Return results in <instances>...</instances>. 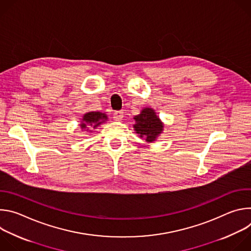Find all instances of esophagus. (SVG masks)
<instances>
[{"mask_svg": "<svg viewBox=\"0 0 251 251\" xmlns=\"http://www.w3.org/2000/svg\"><path fill=\"white\" fill-rule=\"evenodd\" d=\"M113 116H114V119H115L116 121H120V120L124 117V112L121 111V110L115 111L114 114H113Z\"/></svg>", "mask_w": 251, "mask_h": 251, "instance_id": "1", "label": "esophagus"}]
</instances>
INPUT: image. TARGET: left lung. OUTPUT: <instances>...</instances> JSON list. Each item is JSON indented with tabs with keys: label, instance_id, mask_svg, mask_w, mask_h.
<instances>
[{
	"label": "left lung",
	"instance_id": "8db88e82",
	"mask_svg": "<svg viewBox=\"0 0 251 251\" xmlns=\"http://www.w3.org/2000/svg\"><path fill=\"white\" fill-rule=\"evenodd\" d=\"M134 119L136 121L134 125L136 133L140 134V137H146L148 142L155 141L163 130L162 123L151 108L143 109L141 114L135 116Z\"/></svg>",
	"mask_w": 251,
	"mask_h": 251
}]
</instances>
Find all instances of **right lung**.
Instances as JSON below:
<instances>
[{"instance_id": "add662e5", "label": "right lung", "mask_w": 251, "mask_h": 251, "mask_svg": "<svg viewBox=\"0 0 251 251\" xmlns=\"http://www.w3.org/2000/svg\"><path fill=\"white\" fill-rule=\"evenodd\" d=\"M107 119L106 114L100 113V112H89L84 114L83 116V123L81 125L82 128H86V125L92 126V127H97L100 125L102 122H104Z\"/></svg>"}]
</instances>
